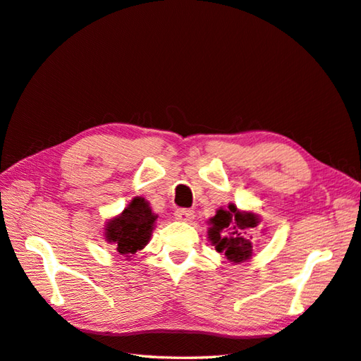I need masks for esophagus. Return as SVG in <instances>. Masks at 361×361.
<instances>
[{"mask_svg": "<svg viewBox=\"0 0 361 361\" xmlns=\"http://www.w3.org/2000/svg\"><path fill=\"white\" fill-rule=\"evenodd\" d=\"M194 211H189V209H178L177 212H175V219L180 220V221H192L194 220Z\"/></svg>", "mask_w": 361, "mask_h": 361, "instance_id": "34e87169", "label": "esophagus"}]
</instances>
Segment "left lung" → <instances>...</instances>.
<instances>
[{
  "mask_svg": "<svg viewBox=\"0 0 361 361\" xmlns=\"http://www.w3.org/2000/svg\"><path fill=\"white\" fill-rule=\"evenodd\" d=\"M259 221V215L254 211H241L229 203L228 209H216L215 215L209 219L207 240L215 246L216 252L229 259V263L240 264L252 257V235L247 232L255 229Z\"/></svg>",
  "mask_w": 361,
  "mask_h": 361,
  "instance_id": "left-lung-1",
  "label": "left lung"
}]
</instances>
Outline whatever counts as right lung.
I'll return each mask as SVG.
<instances>
[{
  "instance_id": "add662e5",
  "label": "right lung",
  "mask_w": 361,
  "mask_h": 361,
  "mask_svg": "<svg viewBox=\"0 0 361 361\" xmlns=\"http://www.w3.org/2000/svg\"><path fill=\"white\" fill-rule=\"evenodd\" d=\"M158 215L142 197H133L124 211L104 223L103 238L116 250V255L130 259L145 249L152 237Z\"/></svg>"
}]
</instances>
